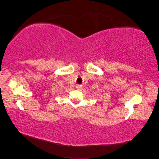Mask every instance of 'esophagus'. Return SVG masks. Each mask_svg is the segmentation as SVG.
I'll return each instance as SVG.
<instances>
[{
	"label": "esophagus",
	"instance_id": "1",
	"mask_svg": "<svg viewBox=\"0 0 159 159\" xmlns=\"http://www.w3.org/2000/svg\"><path fill=\"white\" fill-rule=\"evenodd\" d=\"M80 88H81V86H80V85H77V86H76V88H77V89H80Z\"/></svg>",
	"mask_w": 159,
	"mask_h": 159
}]
</instances>
